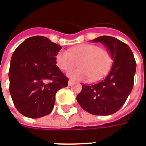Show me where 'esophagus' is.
I'll use <instances>...</instances> for the list:
<instances>
[{
	"mask_svg": "<svg viewBox=\"0 0 146 146\" xmlns=\"http://www.w3.org/2000/svg\"><path fill=\"white\" fill-rule=\"evenodd\" d=\"M73 81L72 80H69V82H68V84H69V85H72L73 84Z\"/></svg>",
	"mask_w": 146,
	"mask_h": 146,
	"instance_id": "1",
	"label": "esophagus"
}]
</instances>
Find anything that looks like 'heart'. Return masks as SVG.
<instances>
[{
    "label": "heart",
    "mask_w": 146,
    "mask_h": 146,
    "mask_svg": "<svg viewBox=\"0 0 146 146\" xmlns=\"http://www.w3.org/2000/svg\"><path fill=\"white\" fill-rule=\"evenodd\" d=\"M55 59L58 68L63 71L73 69L78 62L80 67L68 73L70 77L76 80L100 79L112 64L110 51L92 44H82L70 48L69 51H59Z\"/></svg>",
    "instance_id": "1"
}]
</instances>
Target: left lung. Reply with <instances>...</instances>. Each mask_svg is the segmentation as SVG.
I'll return each mask as SVG.
<instances>
[{
  "label": "left lung",
  "instance_id": "left-lung-1",
  "mask_svg": "<svg viewBox=\"0 0 146 146\" xmlns=\"http://www.w3.org/2000/svg\"><path fill=\"white\" fill-rule=\"evenodd\" d=\"M92 41L106 45L114 62L104 79L92 85L83 84L76 100L91 114L111 115L122 107L131 92L136 62L128 45L113 36H99Z\"/></svg>",
  "mask_w": 146,
  "mask_h": 146
}]
</instances>
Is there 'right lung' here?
Returning <instances> with one entry per match:
<instances>
[{
  "mask_svg": "<svg viewBox=\"0 0 146 146\" xmlns=\"http://www.w3.org/2000/svg\"><path fill=\"white\" fill-rule=\"evenodd\" d=\"M60 45L47 37L34 36L19 45L11 56L9 92L17 110L30 118L51 113L55 94L68 86L69 79L56 65Z\"/></svg>",
  "mask_w": 146,
  "mask_h": 146,
  "instance_id": "add662e5",
  "label": "right lung"
}]
</instances>
